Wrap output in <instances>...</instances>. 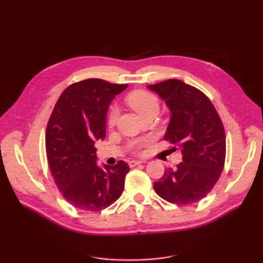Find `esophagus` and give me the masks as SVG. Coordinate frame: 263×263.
I'll list each match as a JSON object with an SVG mask.
<instances>
[{
  "mask_svg": "<svg viewBox=\"0 0 263 263\" xmlns=\"http://www.w3.org/2000/svg\"><path fill=\"white\" fill-rule=\"evenodd\" d=\"M141 163H143L142 160L132 159V160H128V166H130V167H135V166H137V165H139V164H141Z\"/></svg>",
  "mask_w": 263,
  "mask_h": 263,
  "instance_id": "1",
  "label": "esophagus"
}]
</instances>
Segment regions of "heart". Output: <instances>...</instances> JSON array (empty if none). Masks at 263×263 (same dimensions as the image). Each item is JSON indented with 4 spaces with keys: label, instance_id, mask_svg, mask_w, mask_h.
<instances>
[{
    "label": "heart",
    "instance_id": "1",
    "mask_svg": "<svg viewBox=\"0 0 263 263\" xmlns=\"http://www.w3.org/2000/svg\"><path fill=\"white\" fill-rule=\"evenodd\" d=\"M126 103L131 108L135 109L139 115H146L152 110L159 109V100L154 93L144 90H137L131 92L126 97ZM117 117H119V109L115 106H111L109 108V113L107 117L108 126H114L116 124ZM152 142V138L146 137L141 139H136L128 143V149L133 153H140L143 147L148 146Z\"/></svg>",
    "mask_w": 263,
    "mask_h": 263
}]
</instances>
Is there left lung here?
Returning a JSON list of instances; mask_svg holds the SVG:
<instances>
[{
    "label": "left lung",
    "instance_id": "8db88e82",
    "mask_svg": "<svg viewBox=\"0 0 263 263\" xmlns=\"http://www.w3.org/2000/svg\"><path fill=\"white\" fill-rule=\"evenodd\" d=\"M171 109L164 139L182 152V163L166 170L154 183L160 198L178 205L198 202L208 194L224 170L226 135L219 114L205 95L181 80L149 85Z\"/></svg>",
    "mask_w": 263,
    "mask_h": 263
}]
</instances>
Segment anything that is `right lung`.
Masks as SVG:
<instances>
[{
  "instance_id": "add662e5",
  "label": "right lung",
  "mask_w": 263,
  "mask_h": 263,
  "mask_svg": "<svg viewBox=\"0 0 263 263\" xmlns=\"http://www.w3.org/2000/svg\"><path fill=\"white\" fill-rule=\"evenodd\" d=\"M127 85L86 79L61 93L46 127V155L52 176L73 206L99 211L114 203L130 167L120 160L99 168L95 141L106 136V114L115 95Z\"/></svg>"
}]
</instances>
